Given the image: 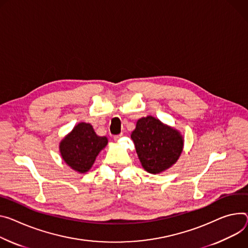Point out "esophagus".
<instances>
[{
	"mask_svg": "<svg viewBox=\"0 0 248 248\" xmlns=\"http://www.w3.org/2000/svg\"><path fill=\"white\" fill-rule=\"evenodd\" d=\"M122 137H123V133H120V134H118V136H115V137H114V140H115V141H118Z\"/></svg>",
	"mask_w": 248,
	"mask_h": 248,
	"instance_id": "esophagus-1",
	"label": "esophagus"
}]
</instances>
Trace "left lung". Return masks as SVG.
<instances>
[{
  "label": "left lung",
  "mask_w": 248,
  "mask_h": 248,
  "mask_svg": "<svg viewBox=\"0 0 248 248\" xmlns=\"http://www.w3.org/2000/svg\"><path fill=\"white\" fill-rule=\"evenodd\" d=\"M130 138L142 167L151 174L171 167L183 150L181 134L151 116L138 121Z\"/></svg>",
  "instance_id": "left-lung-1"
}]
</instances>
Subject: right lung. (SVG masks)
Returning <instances> with one entry per match:
<instances>
[{
  "mask_svg": "<svg viewBox=\"0 0 248 248\" xmlns=\"http://www.w3.org/2000/svg\"><path fill=\"white\" fill-rule=\"evenodd\" d=\"M107 143V138L98 137L91 124L80 123L61 141L60 153L72 169L85 173L92 167L97 155Z\"/></svg>",
  "mask_w": 248,
  "mask_h": 248,
  "instance_id": "obj_1",
  "label": "right lung"
}]
</instances>
